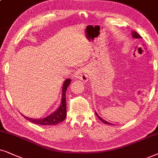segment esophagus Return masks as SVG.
Returning a JSON list of instances; mask_svg holds the SVG:
<instances>
[{
  "instance_id": "esophagus-1",
  "label": "esophagus",
  "mask_w": 158,
  "mask_h": 158,
  "mask_svg": "<svg viewBox=\"0 0 158 158\" xmlns=\"http://www.w3.org/2000/svg\"><path fill=\"white\" fill-rule=\"evenodd\" d=\"M75 79H80L83 81H87L88 80V74H87V69L86 67H81L77 69L76 73L73 75Z\"/></svg>"
}]
</instances>
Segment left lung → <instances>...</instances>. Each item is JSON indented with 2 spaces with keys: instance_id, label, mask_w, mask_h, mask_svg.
<instances>
[{
  "instance_id": "1",
  "label": "left lung",
  "mask_w": 158,
  "mask_h": 158,
  "mask_svg": "<svg viewBox=\"0 0 158 158\" xmlns=\"http://www.w3.org/2000/svg\"><path fill=\"white\" fill-rule=\"evenodd\" d=\"M132 37H134V38H136V39H139V38H142V37H141V36H140V35H139V34L137 33V32H136V31H132ZM95 114L97 115V116H98V118L99 119H100V121H102V122H103V123H106V124H109V125H111V123H109V122H108V121H105V120H103V119H102V118H101V117H100V116H99V115H98V113H97L96 112H95Z\"/></svg>"
}]
</instances>
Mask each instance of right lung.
Here are the masks:
<instances>
[{"instance_id":"obj_1","label":"right lung","mask_w":158,"mask_h":158,"mask_svg":"<svg viewBox=\"0 0 158 158\" xmlns=\"http://www.w3.org/2000/svg\"><path fill=\"white\" fill-rule=\"evenodd\" d=\"M71 79H67L65 80L64 85H63L62 89V99L61 102H60V106L55 112L51 113L48 116L44 118L40 119H35V118H28L22 115L25 118L28 120L29 121L32 122V123H36V124L40 125H56L58 123H60V122L64 121V119L66 118V89L71 83Z\"/></svg>"}]
</instances>
